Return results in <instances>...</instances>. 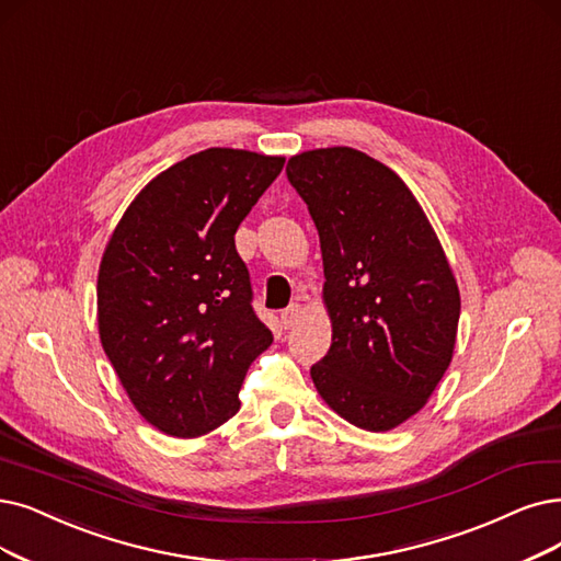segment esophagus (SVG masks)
<instances>
[{
  "mask_svg": "<svg viewBox=\"0 0 561 561\" xmlns=\"http://www.w3.org/2000/svg\"><path fill=\"white\" fill-rule=\"evenodd\" d=\"M299 318H301V306H299V304H293V306H287V308L280 312V324H283V329H293Z\"/></svg>",
  "mask_w": 561,
  "mask_h": 561,
  "instance_id": "1",
  "label": "esophagus"
}]
</instances>
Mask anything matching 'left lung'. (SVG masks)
Segmentation results:
<instances>
[{
    "instance_id": "1",
    "label": "left lung",
    "mask_w": 561,
    "mask_h": 561,
    "mask_svg": "<svg viewBox=\"0 0 561 561\" xmlns=\"http://www.w3.org/2000/svg\"><path fill=\"white\" fill-rule=\"evenodd\" d=\"M285 172L320 234L333 327L312 382L358 428L391 431L451 364L460 320L451 266L412 191L368 153L304 151Z\"/></svg>"
}]
</instances>
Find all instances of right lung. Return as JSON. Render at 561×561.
<instances>
[{
  "mask_svg": "<svg viewBox=\"0 0 561 561\" xmlns=\"http://www.w3.org/2000/svg\"><path fill=\"white\" fill-rule=\"evenodd\" d=\"M285 159L211 147L174 163L122 216L99 268V331L133 405L174 437L239 410L274 333L255 316L234 234Z\"/></svg>",
  "mask_w": 561,
  "mask_h": 561,
  "instance_id": "add662e5",
  "label": "right lung"
}]
</instances>
